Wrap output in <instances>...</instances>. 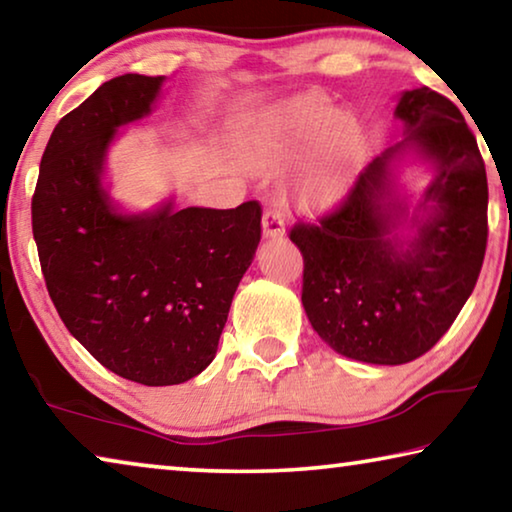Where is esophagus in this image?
Wrapping results in <instances>:
<instances>
[{"mask_svg": "<svg viewBox=\"0 0 512 512\" xmlns=\"http://www.w3.org/2000/svg\"><path fill=\"white\" fill-rule=\"evenodd\" d=\"M262 232L266 239H282L284 237V219L277 210H266L262 219Z\"/></svg>", "mask_w": 512, "mask_h": 512, "instance_id": "esophagus-1", "label": "esophagus"}]
</instances>
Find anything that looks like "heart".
I'll use <instances>...</instances> for the list:
<instances>
[{"label":"heart","mask_w":512,"mask_h":512,"mask_svg":"<svg viewBox=\"0 0 512 512\" xmlns=\"http://www.w3.org/2000/svg\"><path fill=\"white\" fill-rule=\"evenodd\" d=\"M248 149L262 167H275L314 142L291 192L305 207L339 201L366 162L368 135L350 112H336L320 92H302L275 103L253 119L246 131Z\"/></svg>","instance_id":"b5f03b06"}]
</instances>
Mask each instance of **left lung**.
I'll return each instance as SVG.
<instances>
[{
	"label": "left lung",
	"instance_id": "obj_1",
	"mask_svg": "<svg viewBox=\"0 0 512 512\" xmlns=\"http://www.w3.org/2000/svg\"><path fill=\"white\" fill-rule=\"evenodd\" d=\"M406 137L359 173L343 203L289 232L305 259L302 307L343 357L400 366L440 341L479 280L488 244V178L476 137L452 101L429 88L402 92ZM406 150L434 178L419 210L397 197L390 164ZM411 224L416 237L396 235Z\"/></svg>",
	"mask_w": 512,
	"mask_h": 512
}]
</instances>
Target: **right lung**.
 <instances>
[{"mask_svg":"<svg viewBox=\"0 0 512 512\" xmlns=\"http://www.w3.org/2000/svg\"><path fill=\"white\" fill-rule=\"evenodd\" d=\"M164 76L110 79L58 121L31 201L51 302L101 366L173 386L210 366L262 239L257 201L121 214L101 185L117 128L149 115Z\"/></svg>","mask_w":512,"mask_h":512,"instance_id":"add662e5","label":"right lung"}]
</instances>
